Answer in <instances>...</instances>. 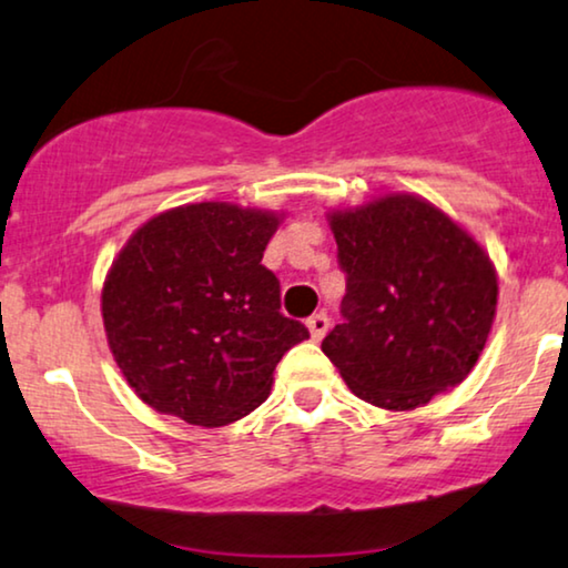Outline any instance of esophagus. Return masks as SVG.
I'll list each match as a JSON object with an SVG mask.
<instances>
[{"instance_id": "esophagus-1", "label": "esophagus", "mask_w": 568, "mask_h": 568, "mask_svg": "<svg viewBox=\"0 0 568 568\" xmlns=\"http://www.w3.org/2000/svg\"><path fill=\"white\" fill-rule=\"evenodd\" d=\"M306 327H308V332H312V339H316V343H320V339L327 335V329H329V316L324 314V312L308 316Z\"/></svg>"}]
</instances>
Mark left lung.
<instances>
[{"mask_svg":"<svg viewBox=\"0 0 568 568\" xmlns=\"http://www.w3.org/2000/svg\"><path fill=\"white\" fill-rule=\"evenodd\" d=\"M329 225L345 296L322 351L353 395L413 410L457 387L496 316V270L478 241L410 194L332 213Z\"/></svg>","mask_w":568,"mask_h":568,"instance_id":"1","label":"left lung"}]
</instances>
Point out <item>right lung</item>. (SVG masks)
Listing matches in <instances>:
<instances>
[{
    "instance_id": "obj_1",
    "label": "right lung",
    "mask_w": 568,
    "mask_h": 568,
    "mask_svg": "<svg viewBox=\"0 0 568 568\" xmlns=\"http://www.w3.org/2000/svg\"><path fill=\"white\" fill-rule=\"evenodd\" d=\"M280 217L229 202L148 221L121 248L101 293L111 353L158 413L225 426L270 395L272 372L308 329L280 312L262 264Z\"/></svg>"
}]
</instances>
